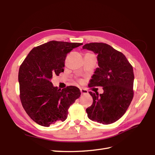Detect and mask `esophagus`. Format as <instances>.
<instances>
[{
	"mask_svg": "<svg viewBox=\"0 0 155 155\" xmlns=\"http://www.w3.org/2000/svg\"><path fill=\"white\" fill-rule=\"evenodd\" d=\"M80 91H81V94H87L88 93V91L86 90V89H84V88H81Z\"/></svg>",
	"mask_w": 155,
	"mask_h": 155,
	"instance_id": "1",
	"label": "esophagus"
}]
</instances>
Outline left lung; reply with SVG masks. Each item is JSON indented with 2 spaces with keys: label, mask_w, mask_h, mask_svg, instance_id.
I'll list each match as a JSON object with an SVG mask.
<instances>
[{
  "label": "left lung",
  "mask_w": 155,
  "mask_h": 155,
  "mask_svg": "<svg viewBox=\"0 0 155 155\" xmlns=\"http://www.w3.org/2000/svg\"><path fill=\"white\" fill-rule=\"evenodd\" d=\"M83 49L97 55L98 68L89 87H103L104 93L89 92L92 105L86 109L88 118L102 124L118 120L127 110L133 98L134 72L125 56L111 46L102 43L86 44Z\"/></svg>",
  "instance_id": "8db88e82"
}]
</instances>
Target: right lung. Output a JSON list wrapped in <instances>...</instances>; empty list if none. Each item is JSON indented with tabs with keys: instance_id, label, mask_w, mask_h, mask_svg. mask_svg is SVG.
<instances>
[{
	"instance_id": "right-lung-1",
	"label": "right lung",
	"mask_w": 155,
	"mask_h": 155,
	"mask_svg": "<svg viewBox=\"0 0 155 155\" xmlns=\"http://www.w3.org/2000/svg\"><path fill=\"white\" fill-rule=\"evenodd\" d=\"M82 43L51 41L33 48L18 70L20 99L26 112L40 125L49 127L67 118L70 106L81 92L74 86L62 90L51 79L64 71L67 55Z\"/></svg>"
}]
</instances>
